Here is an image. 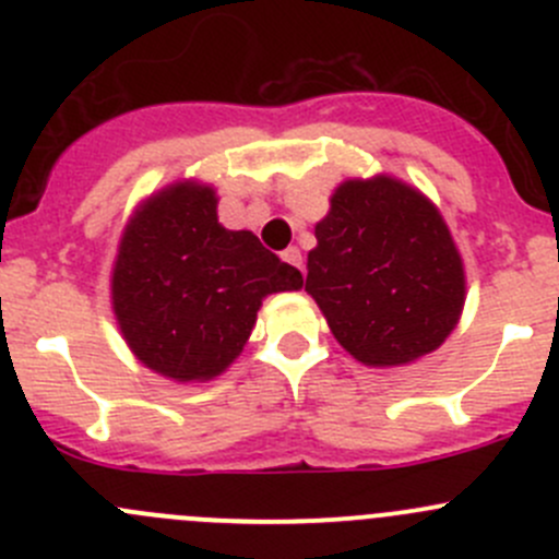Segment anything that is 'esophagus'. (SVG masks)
Wrapping results in <instances>:
<instances>
[{
  "label": "esophagus",
  "instance_id": "34e87169",
  "mask_svg": "<svg viewBox=\"0 0 559 559\" xmlns=\"http://www.w3.org/2000/svg\"><path fill=\"white\" fill-rule=\"evenodd\" d=\"M281 257H284V262H289L292 267L302 270V251H300V248H295V246H292V248H286V251L281 253Z\"/></svg>",
  "mask_w": 559,
  "mask_h": 559
}]
</instances>
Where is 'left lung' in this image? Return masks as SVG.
Instances as JSON below:
<instances>
[{"label":"left lung","mask_w":559,"mask_h":559,"mask_svg":"<svg viewBox=\"0 0 559 559\" xmlns=\"http://www.w3.org/2000/svg\"><path fill=\"white\" fill-rule=\"evenodd\" d=\"M313 233L306 292L357 362L403 368L452 335L465 308V264L441 211L416 186L386 173L343 180Z\"/></svg>","instance_id":"left-lung-1"}]
</instances>
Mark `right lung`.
Masks as SVG:
<instances>
[{
  "mask_svg": "<svg viewBox=\"0 0 559 559\" xmlns=\"http://www.w3.org/2000/svg\"><path fill=\"white\" fill-rule=\"evenodd\" d=\"M211 183L180 178L129 216L110 273V306L129 352L178 384L222 376L251 337L267 295L302 289L248 229L218 222Z\"/></svg>",
  "mask_w": 559,
  "mask_h": 559,
  "instance_id": "obj_1",
  "label": "right lung"
}]
</instances>
